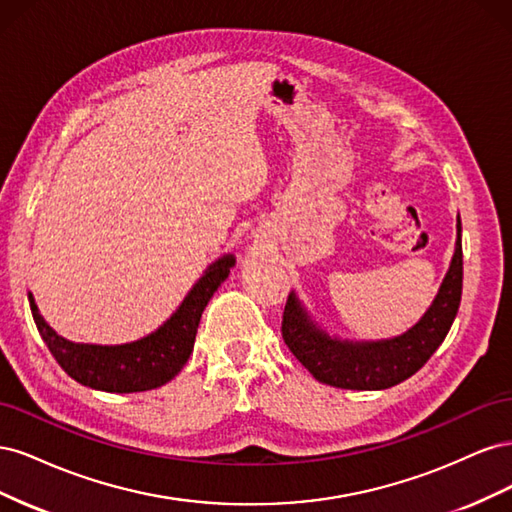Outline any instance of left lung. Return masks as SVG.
<instances>
[{
  "mask_svg": "<svg viewBox=\"0 0 512 512\" xmlns=\"http://www.w3.org/2000/svg\"><path fill=\"white\" fill-rule=\"evenodd\" d=\"M463 252L461 220L451 267L431 307L404 335L378 342H350L331 337L309 318L307 309L290 292L284 307L282 337L290 352L318 382L350 391H382L408 380L438 350L451 329L461 301Z\"/></svg>",
  "mask_w": 512,
  "mask_h": 512,
  "instance_id": "obj_1",
  "label": "left lung"
}]
</instances>
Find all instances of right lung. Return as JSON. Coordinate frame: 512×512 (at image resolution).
Returning <instances> with one entry per match:
<instances>
[{"mask_svg": "<svg viewBox=\"0 0 512 512\" xmlns=\"http://www.w3.org/2000/svg\"><path fill=\"white\" fill-rule=\"evenodd\" d=\"M232 267H235L232 254L215 260L177 307V312L158 331L138 339V342L121 346L68 342L40 316L32 294H29V307H32L34 322L44 344L49 346L55 361L70 378L89 389L106 393L151 391L173 380L188 363L200 316Z\"/></svg>", "mask_w": 512, "mask_h": 512, "instance_id": "obj_1", "label": "right lung"}]
</instances>
